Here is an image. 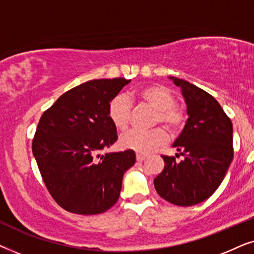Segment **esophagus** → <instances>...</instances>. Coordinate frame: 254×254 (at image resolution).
I'll list each match as a JSON object with an SVG mask.
<instances>
[{"label":"esophagus","instance_id":"1","mask_svg":"<svg viewBox=\"0 0 254 254\" xmlns=\"http://www.w3.org/2000/svg\"><path fill=\"white\" fill-rule=\"evenodd\" d=\"M145 158H147V156H145V155L136 154V159H137V162H143Z\"/></svg>","mask_w":254,"mask_h":254}]
</instances>
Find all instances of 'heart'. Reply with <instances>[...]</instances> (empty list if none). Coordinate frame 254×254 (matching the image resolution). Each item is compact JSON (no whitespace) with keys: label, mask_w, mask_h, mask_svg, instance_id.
Returning a JSON list of instances; mask_svg holds the SVG:
<instances>
[{"label":"heart","mask_w":254,"mask_h":254,"mask_svg":"<svg viewBox=\"0 0 254 254\" xmlns=\"http://www.w3.org/2000/svg\"><path fill=\"white\" fill-rule=\"evenodd\" d=\"M138 99L144 105L156 111L154 124H162L166 129L176 133L185 123V114L176 106V98L168 88L163 85H150L138 92ZM109 118L113 126L120 131H126L131 118V104L128 96L120 93L111 100ZM168 136L162 128L147 131H130L120 138L121 148L134 150L140 154H149L159 145L164 144Z\"/></svg>","instance_id":"b5f03b06"}]
</instances>
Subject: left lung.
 Returning a JSON list of instances; mask_svg holds the SVG:
<instances>
[{"instance_id": "8db88e82", "label": "left lung", "mask_w": 254, "mask_h": 254, "mask_svg": "<svg viewBox=\"0 0 254 254\" xmlns=\"http://www.w3.org/2000/svg\"><path fill=\"white\" fill-rule=\"evenodd\" d=\"M179 86L187 118L173 148L184 159L162 156L164 169L154 179L163 199L177 206H194L207 200L221 185L232 158V124L213 96L185 79L169 76Z\"/></svg>"}]
</instances>
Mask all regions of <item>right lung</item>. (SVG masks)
<instances>
[{"label": "right lung", "instance_id": "obj_1", "mask_svg": "<svg viewBox=\"0 0 254 254\" xmlns=\"http://www.w3.org/2000/svg\"><path fill=\"white\" fill-rule=\"evenodd\" d=\"M130 79H93L75 86L45 111L32 152L53 199L70 213L102 214L119 199L133 150L100 151L118 140L109 105Z\"/></svg>", "mask_w": 254, "mask_h": 254}]
</instances>
